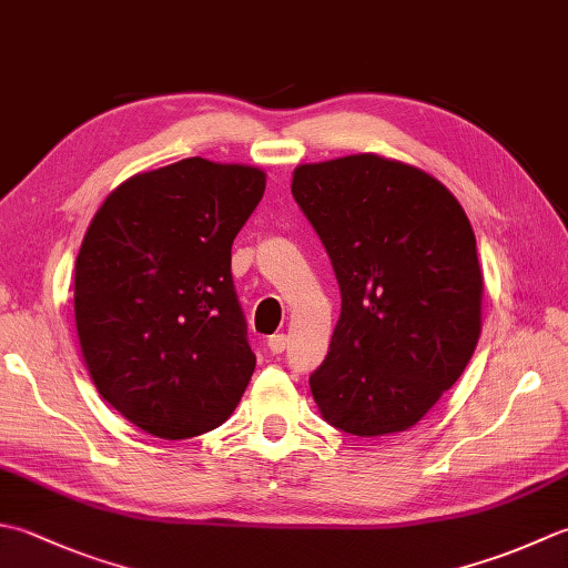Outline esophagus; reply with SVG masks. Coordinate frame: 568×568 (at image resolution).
Segmentation results:
<instances>
[{
    "instance_id": "34e87169",
    "label": "esophagus",
    "mask_w": 568,
    "mask_h": 568,
    "mask_svg": "<svg viewBox=\"0 0 568 568\" xmlns=\"http://www.w3.org/2000/svg\"><path fill=\"white\" fill-rule=\"evenodd\" d=\"M285 347H287V337H285V335H273V337L268 339V349H271L273 354H283Z\"/></svg>"
}]
</instances>
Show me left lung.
Here are the masks:
<instances>
[{"mask_svg":"<svg viewBox=\"0 0 568 568\" xmlns=\"http://www.w3.org/2000/svg\"><path fill=\"white\" fill-rule=\"evenodd\" d=\"M291 189L342 293L327 359L310 376L320 414L359 438L408 430L480 339L470 221L436 176L374 152L300 164Z\"/></svg>","mask_w":568,"mask_h":568,"instance_id":"8db88e82","label":"left lung"}]
</instances>
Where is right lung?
Wrapping results in <instances>:
<instances>
[{
  "instance_id": "right-lung-1",
  "label": "right lung",
  "mask_w": 568,
  "mask_h": 568,
  "mask_svg": "<svg viewBox=\"0 0 568 568\" xmlns=\"http://www.w3.org/2000/svg\"><path fill=\"white\" fill-rule=\"evenodd\" d=\"M265 172L202 158L140 172L95 211L75 258V329L100 396L150 436L219 428L255 369L231 246Z\"/></svg>"
}]
</instances>
